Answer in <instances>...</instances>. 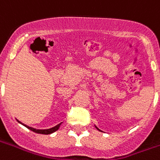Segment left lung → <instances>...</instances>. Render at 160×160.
<instances>
[{"label":"left lung","mask_w":160,"mask_h":160,"mask_svg":"<svg viewBox=\"0 0 160 160\" xmlns=\"http://www.w3.org/2000/svg\"><path fill=\"white\" fill-rule=\"evenodd\" d=\"M96 128H97V127H96ZM97 129H98V128H97ZM98 130H99V131H101V130H100V129H98Z\"/></svg>","instance_id":"8db88e82"}]
</instances>
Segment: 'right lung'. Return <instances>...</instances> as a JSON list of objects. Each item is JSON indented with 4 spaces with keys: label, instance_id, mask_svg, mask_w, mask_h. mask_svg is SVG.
<instances>
[{
    "label": "right lung",
    "instance_id": "1",
    "mask_svg": "<svg viewBox=\"0 0 160 160\" xmlns=\"http://www.w3.org/2000/svg\"><path fill=\"white\" fill-rule=\"evenodd\" d=\"M18 121V120H17ZM19 123L23 124L25 127H26L27 128H29L30 130L33 131V132H35V133H38V134H52V133H54L55 131H56L58 128H59L60 125H61V123L57 124L56 126H55V127L51 128H49V129H36V128H32V127H29V126H27V125H26V124L22 123V122H20L19 121H18Z\"/></svg>",
    "mask_w": 160,
    "mask_h": 160
}]
</instances>
